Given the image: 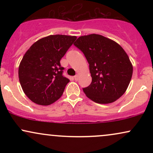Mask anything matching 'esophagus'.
Wrapping results in <instances>:
<instances>
[{
	"label": "esophagus",
	"instance_id": "1",
	"mask_svg": "<svg viewBox=\"0 0 153 153\" xmlns=\"http://www.w3.org/2000/svg\"><path fill=\"white\" fill-rule=\"evenodd\" d=\"M78 78H79V75H78V74L75 75V76H74V78H75V80H78Z\"/></svg>",
	"mask_w": 153,
	"mask_h": 153
}]
</instances>
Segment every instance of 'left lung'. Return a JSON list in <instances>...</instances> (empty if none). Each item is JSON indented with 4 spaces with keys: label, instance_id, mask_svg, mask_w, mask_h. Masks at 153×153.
<instances>
[{
    "label": "left lung",
    "instance_id": "left-lung-1",
    "mask_svg": "<svg viewBox=\"0 0 153 153\" xmlns=\"http://www.w3.org/2000/svg\"><path fill=\"white\" fill-rule=\"evenodd\" d=\"M74 45L83 52L89 64L92 82L82 88L88 99L97 103H110L127 91L133 67L118 43L100 34L78 38Z\"/></svg>",
    "mask_w": 153,
    "mask_h": 153
}]
</instances>
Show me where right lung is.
<instances>
[{
    "mask_svg": "<svg viewBox=\"0 0 153 153\" xmlns=\"http://www.w3.org/2000/svg\"><path fill=\"white\" fill-rule=\"evenodd\" d=\"M77 37L50 35L30 47L19 67V78L26 96L39 105H50L61 97L69 79L62 75L60 59Z\"/></svg>",
    "mask_w": 153,
    "mask_h": 153,
    "instance_id": "obj_1",
    "label": "right lung"
}]
</instances>
